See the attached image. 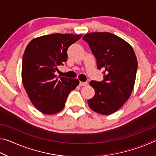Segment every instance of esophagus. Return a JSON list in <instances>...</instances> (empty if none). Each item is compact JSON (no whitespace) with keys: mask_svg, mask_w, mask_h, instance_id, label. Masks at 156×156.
Listing matches in <instances>:
<instances>
[{"mask_svg":"<svg viewBox=\"0 0 156 156\" xmlns=\"http://www.w3.org/2000/svg\"><path fill=\"white\" fill-rule=\"evenodd\" d=\"M88 83H87V82H80V86H85V85H87V84Z\"/></svg>","mask_w":156,"mask_h":156,"instance_id":"1","label":"esophagus"}]
</instances>
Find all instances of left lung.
Listing matches in <instances>:
<instances>
[{
	"instance_id": "1",
	"label": "left lung",
	"mask_w": 156,
	"mask_h": 156,
	"mask_svg": "<svg viewBox=\"0 0 156 156\" xmlns=\"http://www.w3.org/2000/svg\"><path fill=\"white\" fill-rule=\"evenodd\" d=\"M83 39L96 57L98 69L104 70L103 81L89 83L95 95L88 105L95 112L110 115L120 109L131 94L138 67L135 52L127 42L112 33H89Z\"/></svg>"
}]
</instances>
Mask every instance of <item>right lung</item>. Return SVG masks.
I'll use <instances>...</instances> for the list:
<instances>
[{
    "mask_svg": "<svg viewBox=\"0 0 156 156\" xmlns=\"http://www.w3.org/2000/svg\"><path fill=\"white\" fill-rule=\"evenodd\" d=\"M82 34H54L38 37L26 47L23 57L22 82L36 109L47 115L60 112L78 79L56 78L58 66L67 60V49Z\"/></svg>",
    "mask_w": 156,
    "mask_h": 156,
    "instance_id": "add662e5",
    "label": "right lung"
}]
</instances>
